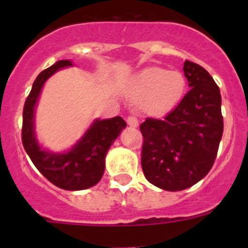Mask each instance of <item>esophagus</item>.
Masks as SVG:
<instances>
[{
    "label": "esophagus",
    "instance_id": "1",
    "mask_svg": "<svg viewBox=\"0 0 248 248\" xmlns=\"http://www.w3.org/2000/svg\"><path fill=\"white\" fill-rule=\"evenodd\" d=\"M126 123H128V125L131 126V128H137V126L139 125V122H138V119L135 117H133V115L128 117Z\"/></svg>",
    "mask_w": 248,
    "mask_h": 248
}]
</instances>
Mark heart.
Instances as JSON below:
<instances>
[{"mask_svg":"<svg viewBox=\"0 0 248 248\" xmlns=\"http://www.w3.org/2000/svg\"><path fill=\"white\" fill-rule=\"evenodd\" d=\"M186 91V78L179 71L148 67L131 79L133 99L146 102V109L154 115L169 113L183 99Z\"/></svg>","mask_w":248,"mask_h":248,"instance_id":"heart-1","label":"heart"}]
</instances>
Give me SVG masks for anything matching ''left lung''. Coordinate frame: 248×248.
Segmentation results:
<instances>
[{"instance_id": "8db88e82", "label": "left lung", "mask_w": 248, "mask_h": 248, "mask_svg": "<svg viewBox=\"0 0 248 248\" xmlns=\"http://www.w3.org/2000/svg\"><path fill=\"white\" fill-rule=\"evenodd\" d=\"M190 91L163 120L148 118L141 168L149 183L166 191H180L203 179L214 165L223 131L221 94L201 65L185 61Z\"/></svg>"}]
</instances>
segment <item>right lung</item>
Returning <instances> with one entry per match:
<instances>
[{
    "label": "right lung",
    "mask_w": 248,
    "mask_h": 248,
    "mask_svg": "<svg viewBox=\"0 0 248 248\" xmlns=\"http://www.w3.org/2000/svg\"><path fill=\"white\" fill-rule=\"evenodd\" d=\"M73 62L63 59L38 74L23 108L22 143L39 172L53 185L63 190L78 191L97 185L104 174L105 156L126 123L122 117L95 119L83 137L69 150L54 153L39 144L36 134V107L43 85L56 72L72 67Z\"/></svg>",
    "instance_id": "1"
}]
</instances>
